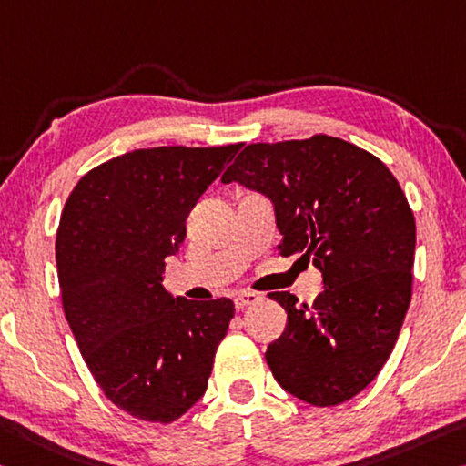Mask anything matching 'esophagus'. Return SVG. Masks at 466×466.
I'll return each mask as SVG.
<instances>
[{"label": "esophagus", "instance_id": "1", "mask_svg": "<svg viewBox=\"0 0 466 466\" xmlns=\"http://www.w3.org/2000/svg\"><path fill=\"white\" fill-rule=\"evenodd\" d=\"M259 300H261V297L257 292H240L238 297L234 299V305L238 311H242V309L255 305V302H259Z\"/></svg>", "mask_w": 466, "mask_h": 466}]
</instances>
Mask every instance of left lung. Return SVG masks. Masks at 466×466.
<instances>
[{
    "label": "left lung",
    "mask_w": 466,
    "mask_h": 466,
    "mask_svg": "<svg viewBox=\"0 0 466 466\" xmlns=\"http://www.w3.org/2000/svg\"><path fill=\"white\" fill-rule=\"evenodd\" d=\"M271 198L278 253L313 261L323 292L313 307L271 292L288 326L265 360L286 392L336 406L371 383L392 354L412 294L417 228L381 159L342 138L247 145L221 182Z\"/></svg>",
    "instance_id": "8db88e82"
}]
</instances>
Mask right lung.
Returning <instances> with one entry per match:
<instances>
[{"label":"right lung","instance_id":"add662e5","mask_svg":"<svg viewBox=\"0 0 466 466\" xmlns=\"http://www.w3.org/2000/svg\"><path fill=\"white\" fill-rule=\"evenodd\" d=\"M242 143L155 147L93 167L56 238L66 319L88 371L128 415L172 423L207 390L234 302L172 297L161 276L187 218Z\"/></svg>","mask_w":466,"mask_h":466}]
</instances>
